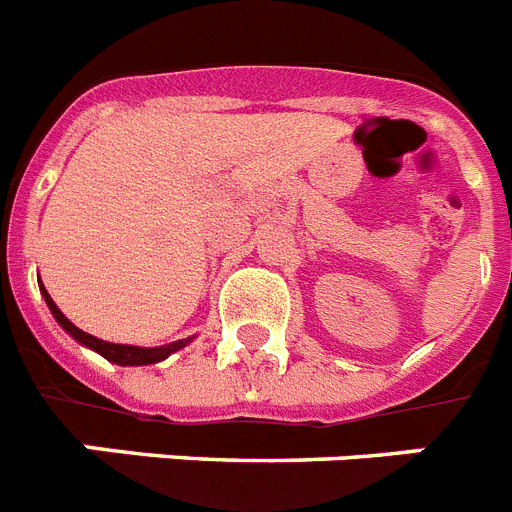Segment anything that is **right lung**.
Instances as JSON below:
<instances>
[{"label":"right lung","mask_w":512,"mask_h":512,"mask_svg":"<svg viewBox=\"0 0 512 512\" xmlns=\"http://www.w3.org/2000/svg\"><path fill=\"white\" fill-rule=\"evenodd\" d=\"M40 292H43L45 302H48V307H51L53 318L58 320V325H61L69 336H74L76 341L84 343V346L94 348L97 354H102L104 359L112 361V364H120V366H143V364H156V361L166 359L169 354H174V351H179V348H184L189 343V338H184V341H174L169 343V346H158V348H138V346H122V343H107L102 341V338H94L89 336V333H84V330L76 328L74 323H71L66 315H63L61 310L56 307V302L51 300V295L45 292V287H40Z\"/></svg>","instance_id":"add662e5"}]
</instances>
